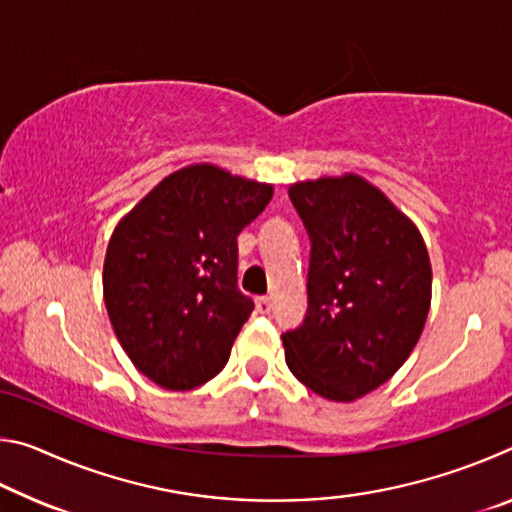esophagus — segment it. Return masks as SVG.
Instances as JSON below:
<instances>
[{
	"label": "esophagus",
	"mask_w": 512,
	"mask_h": 512,
	"mask_svg": "<svg viewBox=\"0 0 512 512\" xmlns=\"http://www.w3.org/2000/svg\"><path fill=\"white\" fill-rule=\"evenodd\" d=\"M255 302H257V311H259V314H268V311L273 309V300L268 298V296H259Z\"/></svg>",
	"instance_id": "1"
}]
</instances>
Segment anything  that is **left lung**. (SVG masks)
I'll return each mask as SVG.
<instances>
[{
	"label": "left lung",
	"instance_id": "1",
	"mask_svg": "<svg viewBox=\"0 0 512 512\" xmlns=\"http://www.w3.org/2000/svg\"><path fill=\"white\" fill-rule=\"evenodd\" d=\"M311 241L307 316L282 334L287 366L309 391L352 402L391 379L431 305L420 230L354 173L289 187Z\"/></svg>",
	"mask_w": 512,
	"mask_h": 512
}]
</instances>
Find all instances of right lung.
Returning a JSON list of instances; mask_svg holds the SVG:
<instances>
[{"label":"right lung","instance_id":"obj_1","mask_svg":"<svg viewBox=\"0 0 512 512\" xmlns=\"http://www.w3.org/2000/svg\"><path fill=\"white\" fill-rule=\"evenodd\" d=\"M273 187L214 164L162 180L112 232L103 300L135 368L167 391L219 375L255 302L237 287V237Z\"/></svg>","mask_w":512,"mask_h":512}]
</instances>
